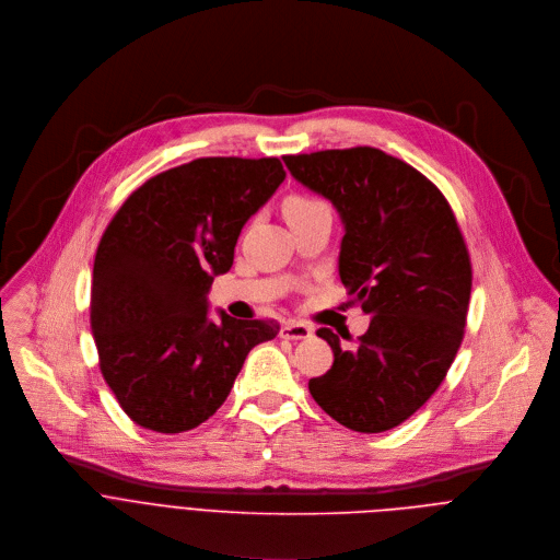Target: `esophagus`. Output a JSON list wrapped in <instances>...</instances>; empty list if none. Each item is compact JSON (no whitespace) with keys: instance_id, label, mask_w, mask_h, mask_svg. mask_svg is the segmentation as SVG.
<instances>
[{"instance_id":"1","label":"esophagus","mask_w":560,"mask_h":560,"mask_svg":"<svg viewBox=\"0 0 560 560\" xmlns=\"http://www.w3.org/2000/svg\"><path fill=\"white\" fill-rule=\"evenodd\" d=\"M280 335H282V338H287V340H306V338H311V335H313V328L308 324H304V322L289 319L282 326Z\"/></svg>"}]
</instances>
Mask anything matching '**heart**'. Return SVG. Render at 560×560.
Returning a JSON list of instances; mask_svg holds the SVG:
<instances>
[{
  "label": "heart",
  "mask_w": 560,
  "mask_h": 560,
  "mask_svg": "<svg viewBox=\"0 0 560 560\" xmlns=\"http://www.w3.org/2000/svg\"><path fill=\"white\" fill-rule=\"evenodd\" d=\"M326 207L322 200L317 198H308V196H291L284 200V215L287 220L289 218H295V215H304V213H311L315 209H322Z\"/></svg>",
  "instance_id": "heart-1"
}]
</instances>
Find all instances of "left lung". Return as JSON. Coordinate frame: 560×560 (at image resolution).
Here are the masks:
<instances>
[{
    "instance_id": "1",
    "label": "left lung",
    "mask_w": 560,
    "mask_h": 560,
    "mask_svg": "<svg viewBox=\"0 0 560 560\" xmlns=\"http://www.w3.org/2000/svg\"><path fill=\"white\" fill-rule=\"evenodd\" d=\"M284 165L338 209L340 278L371 315L351 349L317 330L332 366L308 390L355 432L390 430L430 399L464 340L472 267L457 218L423 174L375 148L284 156Z\"/></svg>"
}]
</instances>
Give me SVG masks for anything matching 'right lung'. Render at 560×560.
Listing matches in <instances>:
<instances>
[{
  "instance_id": "right-lung-1",
  "label": "right lung",
  "mask_w": 560,
  "mask_h": 560,
  "mask_svg": "<svg viewBox=\"0 0 560 560\" xmlns=\"http://www.w3.org/2000/svg\"><path fill=\"white\" fill-rule=\"evenodd\" d=\"M284 176L278 159H196L143 183L109 220L90 326L103 380L135 423L165 434L200 425L249 351L278 335L273 319H209L207 293Z\"/></svg>"
}]
</instances>
